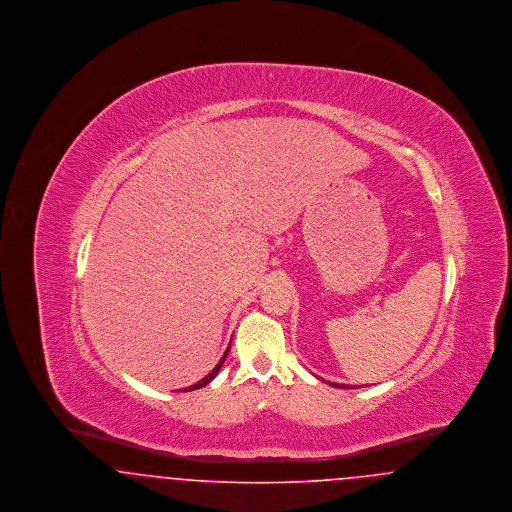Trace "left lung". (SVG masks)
<instances>
[{
  "label": "left lung",
  "mask_w": 512,
  "mask_h": 512,
  "mask_svg": "<svg viewBox=\"0 0 512 512\" xmlns=\"http://www.w3.org/2000/svg\"><path fill=\"white\" fill-rule=\"evenodd\" d=\"M330 386H334V388H351V386H347V384H330Z\"/></svg>",
  "instance_id": "1"
}]
</instances>
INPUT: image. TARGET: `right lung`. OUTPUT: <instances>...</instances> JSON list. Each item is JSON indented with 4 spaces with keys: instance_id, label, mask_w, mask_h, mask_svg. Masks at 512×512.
Wrapping results in <instances>:
<instances>
[{
    "instance_id": "right-lung-1",
    "label": "right lung",
    "mask_w": 512,
    "mask_h": 512,
    "mask_svg": "<svg viewBox=\"0 0 512 512\" xmlns=\"http://www.w3.org/2000/svg\"><path fill=\"white\" fill-rule=\"evenodd\" d=\"M228 349H230V347H228ZM228 349H226V353H224V355H222V359H220L219 365L215 366V368H213V370H211V372H209V374H207V376H205V378H203V380H199V382H197V384H194V386H190V388H186V390H184V391L199 390V388H203V386H207V384H209V382H211V380H213V378H215V376H217V374H219L220 366H222V363H224V361H226V357H228Z\"/></svg>"
}]
</instances>
